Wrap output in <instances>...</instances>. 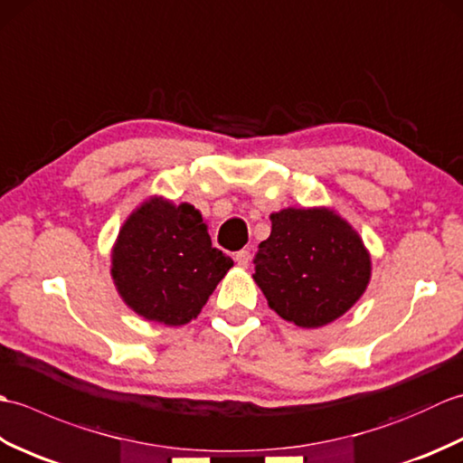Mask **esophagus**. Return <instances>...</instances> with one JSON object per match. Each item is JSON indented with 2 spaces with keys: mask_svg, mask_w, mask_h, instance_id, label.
<instances>
[{
  "mask_svg": "<svg viewBox=\"0 0 463 463\" xmlns=\"http://www.w3.org/2000/svg\"><path fill=\"white\" fill-rule=\"evenodd\" d=\"M234 262L239 264V267H242V269H247L249 267V262H250V252L249 250H239V252H234Z\"/></svg>",
  "mask_w": 463,
  "mask_h": 463,
  "instance_id": "34e87169",
  "label": "esophagus"
}]
</instances>
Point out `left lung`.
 Wrapping results in <instances>:
<instances>
[{
    "instance_id": "1",
    "label": "left lung",
    "mask_w": 463,
    "mask_h": 463,
    "mask_svg": "<svg viewBox=\"0 0 463 463\" xmlns=\"http://www.w3.org/2000/svg\"><path fill=\"white\" fill-rule=\"evenodd\" d=\"M259 244L252 279L280 318L320 328L350 310L370 282L360 234L330 209H284Z\"/></svg>"
}]
</instances>
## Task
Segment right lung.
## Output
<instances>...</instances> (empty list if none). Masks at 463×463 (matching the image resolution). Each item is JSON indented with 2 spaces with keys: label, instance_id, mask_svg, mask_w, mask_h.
I'll return each instance as SVG.
<instances>
[{
  "label": "right lung",
  "instance_id": "add662e5",
  "mask_svg": "<svg viewBox=\"0 0 463 463\" xmlns=\"http://www.w3.org/2000/svg\"><path fill=\"white\" fill-rule=\"evenodd\" d=\"M231 267L232 259L213 247L203 214L161 196L131 213L111 254V277L127 307L165 326L196 318Z\"/></svg>",
  "mask_w": 463,
  "mask_h": 463
}]
</instances>
